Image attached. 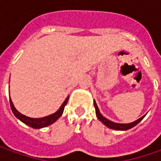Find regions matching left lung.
Listing matches in <instances>:
<instances>
[{
	"instance_id": "left-lung-1",
	"label": "left lung",
	"mask_w": 161,
	"mask_h": 161,
	"mask_svg": "<svg viewBox=\"0 0 161 161\" xmlns=\"http://www.w3.org/2000/svg\"><path fill=\"white\" fill-rule=\"evenodd\" d=\"M94 106H95V109H96L97 117L98 118V120L101 121L105 125H107V126L109 127V128H111V129H114V130L125 131V130H128V129H131L132 127L135 126L137 124H139L140 122L142 120V118L145 116V115H143V116H142L141 118H139L138 120L134 121V122L130 123V124H116V123L111 122V121H109L108 119H107V118H105L102 114H100V112H99V110H98V108H97V106L96 102H94Z\"/></svg>"
}]
</instances>
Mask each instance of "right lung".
<instances>
[{"mask_svg": "<svg viewBox=\"0 0 161 161\" xmlns=\"http://www.w3.org/2000/svg\"><path fill=\"white\" fill-rule=\"evenodd\" d=\"M68 98L69 97L65 99V101L63 103V105L61 106V108H59V110L57 112H55L54 114H50L48 116H46V117H42V118H30V117H28L24 114H20L13 106V103L12 101L9 99V105H10V108L13 112V114L15 115L17 118H19V120L23 122L24 124H26L28 126L32 127L34 129H39V128H42V127H46L52 125L53 123H54L55 121L58 119L59 117L63 114L64 113V109L65 105L68 102Z\"/></svg>", "mask_w": 161, "mask_h": 161, "instance_id": "add662e5", "label": "right lung"}]
</instances>
